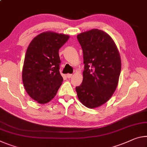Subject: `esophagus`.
<instances>
[{
  "label": "esophagus",
  "mask_w": 147,
  "mask_h": 147,
  "mask_svg": "<svg viewBox=\"0 0 147 147\" xmlns=\"http://www.w3.org/2000/svg\"><path fill=\"white\" fill-rule=\"evenodd\" d=\"M72 76H73V74H67V77L68 78H71Z\"/></svg>",
  "instance_id": "34e87169"
}]
</instances>
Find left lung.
<instances>
[{"label":"left lung","mask_w":147,"mask_h":147,"mask_svg":"<svg viewBox=\"0 0 147 147\" xmlns=\"http://www.w3.org/2000/svg\"><path fill=\"white\" fill-rule=\"evenodd\" d=\"M83 52V80L76 91L80 101L90 109L105 103L117 87L121 71L118 50L111 37L101 30L78 34Z\"/></svg>","instance_id":"obj_1"}]
</instances>
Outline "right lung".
<instances>
[{"label":"right lung","mask_w":147,"mask_h":147,"mask_svg":"<svg viewBox=\"0 0 147 147\" xmlns=\"http://www.w3.org/2000/svg\"><path fill=\"white\" fill-rule=\"evenodd\" d=\"M69 36L56 32H42L28 46L23 67L25 89L32 99L44 104L52 100L61 86L59 50Z\"/></svg>","instance_id":"add662e5"}]
</instances>
